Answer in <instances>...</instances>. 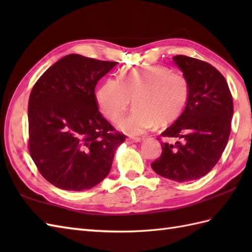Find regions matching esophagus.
<instances>
[{"label":"esophagus","mask_w":252,"mask_h":252,"mask_svg":"<svg viewBox=\"0 0 252 252\" xmlns=\"http://www.w3.org/2000/svg\"><path fill=\"white\" fill-rule=\"evenodd\" d=\"M127 141H129L130 143H140V142H142V138H140V137H130V138H127Z\"/></svg>","instance_id":"1"}]
</instances>
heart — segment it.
<instances>
[{"instance_id":"obj_1","label":"heart","mask_w":252,"mask_h":252,"mask_svg":"<svg viewBox=\"0 0 252 252\" xmlns=\"http://www.w3.org/2000/svg\"><path fill=\"white\" fill-rule=\"evenodd\" d=\"M189 83L184 73L162 65L127 67L119 81L105 80L96 92L99 110L116 122L124 113L130 98L135 105L130 114L118 122L127 135L135 136L153 126L168 125L178 118L187 103Z\"/></svg>"}]
</instances>
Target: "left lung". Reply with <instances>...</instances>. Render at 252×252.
<instances>
[{"instance_id":"obj_1","label":"left lung","mask_w":252,"mask_h":252,"mask_svg":"<svg viewBox=\"0 0 252 252\" xmlns=\"http://www.w3.org/2000/svg\"><path fill=\"white\" fill-rule=\"evenodd\" d=\"M173 62L189 80V98L180 117L161 133L178 141L161 143V156L152 168L165 179L189 182L205 176L221 158L231 133L233 98L225 78L210 63L184 55Z\"/></svg>"}]
</instances>
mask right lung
Instances as JSON below:
<instances>
[{
  "label": "right lung",
  "mask_w": 252,
  "mask_h": 252,
  "mask_svg": "<svg viewBox=\"0 0 252 252\" xmlns=\"http://www.w3.org/2000/svg\"><path fill=\"white\" fill-rule=\"evenodd\" d=\"M118 63L79 54L42 74L28 105L29 151L43 178L61 189H90L110 172L126 136L101 116L95 87Z\"/></svg>",
  "instance_id": "obj_1"
}]
</instances>
